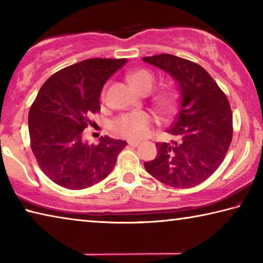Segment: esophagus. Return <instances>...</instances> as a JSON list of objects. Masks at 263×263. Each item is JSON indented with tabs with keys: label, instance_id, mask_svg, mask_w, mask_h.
I'll return each instance as SVG.
<instances>
[{
	"label": "esophagus",
	"instance_id": "obj_1",
	"mask_svg": "<svg viewBox=\"0 0 263 263\" xmlns=\"http://www.w3.org/2000/svg\"><path fill=\"white\" fill-rule=\"evenodd\" d=\"M127 144L130 145V146H132V147H137V146L140 144V141H136V140H128V141H127Z\"/></svg>",
	"mask_w": 263,
	"mask_h": 263
}]
</instances>
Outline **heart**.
Segmentation results:
<instances>
[{
    "label": "heart",
    "instance_id": "b5f03b06",
    "mask_svg": "<svg viewBox=\"0 0 263 263\" xmlns=\"http://www.w3.org/2000/svg\"><path fill=\"white\" fill-rule=\"evenodd\" d=\"M131 87L140 94H149L155 87V77L148 69H137L127 75ZM172 95H162L157 99L160 109L171 108ZM152 117L146 112H131L119 116L112 123V130L116 135L127 139H141L148 135L152 127Z\"/></svg>",
    "mask_w": 263,
    "mask_h": 263
}]
</instances>
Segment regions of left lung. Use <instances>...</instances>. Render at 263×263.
Instances as JSON below:
<instances>
[{"label":"left lung","instance_id":"left-lung-1","mask_svg":"<svg viewBox=\"0 0 263 263\" xmlns=\"http://www.w3.org/2000/svg\"><path fill=\"white\" fill-rule=\"evenodd\" d=\"M142 60L171 75L180 95L179 112L168 130L179 140L157 142V157L144 163L145 169L174 188L202 183L220 166L232 141V111L228 97L196 62L172 54Z\"/></svg>","mask_w":263,"mask_h":263}]
</instances>
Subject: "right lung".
I'll use <instances>...</instances> for the list:
<instances>
[{
  "label": "right lung",
  "mask_w": 263,
  "mask_h": 263,
  "mask_svg": "<svg viewBox=\"0 0 263 263\" xmlns=\"http://www.w3.org/2000/svg\"><path fill=\"white\" fill-rule=\"evenodd\" d=\"M126 59H87L60 69L46 80L29 111L31 149L48 179L80 190L99 183L112 171L126 141L83 140L89 116L101 110L100 95L108 79Z\"/></svg>",
  "instance_id": "right-lung-1"
}]
</instances>
